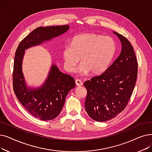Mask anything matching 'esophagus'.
Instances as JSON below:
<instances>
[{"label": "esophagus", "instance_id": "34e87169", "mask_svg": "<svg viewBox=\"0 0 152 152\" xmlns=\"http://www.w3.org/2000/svg\"><path fill=\"white\" fill-rule=\"evenodd\" d=\"M75 82H76V84L77 86H81L83 85V83L80 80H76L75 81Z\"/></svg>", "mask_w": 152, "mask_h": 152}]
</instances>
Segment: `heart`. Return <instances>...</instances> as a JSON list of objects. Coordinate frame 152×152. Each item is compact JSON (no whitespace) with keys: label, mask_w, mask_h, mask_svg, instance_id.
Masks as SVG:
<instances>
[{"label":"heart","mask_w":152,"mask_h":152,"mask_svg":"<svg viewBox=\"0 0 152 152\" xmlns=\"http://www.w3.org/2000/svg\"><path fill=\"white\" fill-rule=\"evenodd\" d=\"M115 51V42L110 37L95 34L79 35L72 38L71 45L64 46V66L68 71L74 72L81 58L79 73L86 75L90 71L92 74L101 73L108 68Z\"/></svg>","instance_id":"obj_1"}]
</instances>
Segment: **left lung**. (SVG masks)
<instances>
[{"label":"left lung","mask_w":152,"mask_h":152,"mask_svg":"<svg viewBox=\"0 0 152 152\" xmlns=\"http://www.w3.org/2000/svg\"><path fill=\"white\" fill-rule=\"evenodd\" d=\"M113 33L121 41V54L102 74L84 83L88 92L86 110L97 122L112 119L125 108L137 76L138 64L132 46L123 35Z\"/></svg>","instance_id":"8db88e82"}]
</instances>
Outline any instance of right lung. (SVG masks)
Returning <instances> with one entry per match:
<instances>
[{
	"label": "right lung",
	"instance_id": "1",
	"mask_svg": "<svg viewBox=\"0 0 152 152\" xmlns=\"http://www.w3.org/2000/svg\"><path fill=\"white\" fill-rule=\"evenodd\" d=\"M69 28L68 25L38 27L20 43L15 52L13 73L14 92L23 106L32 115L42 121L54 119L60 114L68 92L75 87V81L53 63L42 84L38 87L30 86L22 69L25 50L49 42Z\"/></svg>",
	"mask_w": 152,
	"mask_h": 152
}]
</instances>
